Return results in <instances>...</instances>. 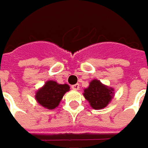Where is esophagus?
Returning a JSON list of instances; mask_svg holds the SVG:
<instances>
[{
    "label": "esophagus",
    "mask_w": 148,
    "mask_h": 148,
    "mask_svg": "<svg viewBox=\"0 0 148 148\" xmlns=\"http://www.w3.org/2000/svg\"><path fill=\"white\" fill-rule=\"evenodd\" d=\"M71 88L74 90H78L79 89V84H78V83H77V84L72 85V86H71Z\"/></svg>",
    "instance_id": "34e87169"
}]
</instances>
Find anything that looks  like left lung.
Wrapping results in <instances>:
<instances>
[{
  "instance_id": "left-lung-1",
  "label": "left lung",
  "mask_w": 148,
  "mask_h": 148,
  "mask_svg": "<svg viewBox=\"0 0 148 148\" xmlns=\"http://www.w3.org/2000/svg\"><path fill=\"white\" fill-rule=\"evenodd\" d=\"M113 88L102 84L98 80H92L89 87L84 90V97L94 110H100L108 105L113 98Z\"/></svg>"
}]
</instances>
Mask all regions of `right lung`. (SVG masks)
<instances>
[{"label": "right lung", "mask_w": 148, "mask_h": 148, "mask_svg": "<svg viewBox=\"0 0 148 148\" xmlns=\"http://www.w3.org/2000/svg\"><path fill=\"white\" fill-rule=\"evenodd\" d=\"M70 90L67 84H58L54 81H48L45 86L36 92L38 103L45 108L53 110L57 107L64 94Z\"/></svg>", "instance_id": "right-lung-1"}]
</instances>
